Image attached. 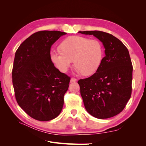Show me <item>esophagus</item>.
I'll return each mask as SVG.
<instances>
[{"label":"esophagus","instance_id":"34e87169","mask_svg":"<svg viewBox=\"0 0 146 146\" xmlns=\"http://www.w3.org/2000/svg\"><path fill=\"white\" fill-rule=\"evenodd\" d=\"M76 79L75 78H71L70 80V83H73V82H76Z\"/></svg>","mask_w":146,"mask_h":146}]
</instances>
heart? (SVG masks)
<instances>
[{
    "instance_id": "heart-1",
    "label": "heart",
    "mask_w": 146,
    "mask_h": 146,
    "mask_svg": "<svg viewBox=\"0 0 146 146\" xmlns=\"http://www.w3.org/2000/svg\"><path fill=\"white\" fill-rule=\"evenodd\" d=\"M61 50L52 49L49 52L51 62L61 73H66L73 63L77 73L90 76L100 68L104 57V47L97 39L73 36L60 44Z\"/></svg>"
}]
</instances>
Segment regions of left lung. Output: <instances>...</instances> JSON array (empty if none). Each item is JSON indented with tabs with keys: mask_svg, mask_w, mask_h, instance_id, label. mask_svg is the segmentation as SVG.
<instances>
[{
	"mask_svg": "<svg viewBox=\"0 0 146 146\" xmlns=\"http://www.w3.org/2000/svg\"><path fill=\"white\" fill-rule=\"evenodd\" d=\"M78 33L98 39L105 54L96 73L78 82L85 109L97 119L117 115L125 108L132 93L133 68L128 49L110 34L100 31Z\"/></svg>",
	"mask_w": 146,
	"mask_h": 146,
	"instance_id": "1",
	"label": "left lung"
}]
</instances>
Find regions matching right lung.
Masks as SVG:
<instances>
[{
    "instance_id": "1",
    "label": "right lung",
    "mask_w": 146,
    "mask_h": 146,
    "mask_svg": "<svg viewBox=\"0 0 146 146\" xmlns=\"http://www.w3.org/2000/svg\"><path fill=\"white\" fill-rule=\"evenodd\" d=\"M66 34L35 33L15 52L12 72L15 97L22 109L37 120L54 119L63 108L70 78L54 66L49 52L51 46Z\"/></svg>"
}]
</instances>
